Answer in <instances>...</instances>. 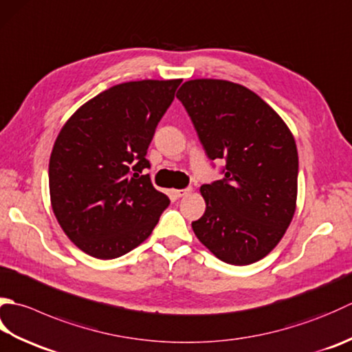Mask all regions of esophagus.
Here are the masks:
<instances>
[{
  "mask_svg": "<svg viewBox=\"0 0 352 352\" xmlns=\"http://www.w3.org/2000/svg\"><path fill=\"white\" fill-rule=\"evenodd\" d=\"M188 194H190V189H174L172 190V195H174L175 198H182V197H186Z\"/></svg>",
  "mask_w": 352,
  "mask_h": 352,
  "instance_id": "1",
  "label": "esophagus"
}]
</instances>
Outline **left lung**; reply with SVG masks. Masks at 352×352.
<instances>
[{
  "label": "left lung",
  "mask_w": 352,
  "mask_h": 352,
  "mask_svg": "<svg viewBox=\"0 0 352 352\" xmlns=\"http://www.w3.org/2000/svg\"><path fill=\"white\" fill-rule=\"evenodd\" d=\"M223 180L201 186L204 215L192 223L218 259L249 265L267 256L290 226L298 197L294 137L274 109L243 85L195 79L177 91Z\"/></svg>",
  "instance_id": "left-lung-1"
}]
</instances>
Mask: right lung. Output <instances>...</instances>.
I'll list each match as a JSON object with an SVG mask.
<instances>
[{
    "mask_svg": "<svg viewBox=\"0 0 352 352\" xmlns=\"http://www.w3.org/2000/svg\"><path fill=\"white\" fill-rule=\"evenodd\" d=\"M182 79L114 85L60 129L48 164L52 208L62 230L89 256L114 259L142 244L169 198L143 170L158 122Z\"/></svg>",
    "mask_w": 352,
    "mask_h": 352,
    "instance_id": "1",
    "label": "right lung"
}]
</instances>
